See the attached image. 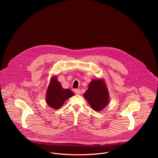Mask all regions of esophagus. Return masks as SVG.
Returning a JSON list of instances; mask_svg holds the SVG:
<instances>
[{
    "label": "esophagus",
    "instance_id": "34e87169",
    "mask_svg": "<svg viewBox=\"0 0 158 158\" xmlns=\"http://www.w3.org/2000/svg\"><path fill=\"white\" fill-rule=\"evenodd\" d=\"M74 93H75V94H77V95H79V94H81V91H80V89H75L74 90Z\"/></svg>",
    "mask_w": 158,
    "mask_h": 158
}]
</instances>
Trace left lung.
Wrapping results in <instances>:
<instances>
[{"instance_id": "1", "label": "left lung", "mask_w": 158, "mask_h": 158, "mask_svg": "<svg viewBox=\"0 0 158 158\" xmlns=\"http://www.w3.org/2000/svg\"><path fill=\"white\" fill-rule=\"evenodd\" d=\"M91 107L96 111L102 110L109 102L107 87L102 79H94L83 94Z\"/></svg>"}]
</instances>
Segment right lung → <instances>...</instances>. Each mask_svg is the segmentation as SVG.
I'll list each match as a JSON object with an SVG mask.
<instances>
[{"mask_svg": "<svg viewBox=\"0 0 158 158\" xmlns=\"http://www.w3.org/2000/svg\"><path fill=\"white\" fill-rule=\"evenodd\" d=\"M74 96V93L69 89H63L57 77H52L46 93V102L49 107L54 109H59L64 102Z\"/></svg>", "mask_w": 158, "mask_h": 158, "instance_id": "add662e5", "label": "right lung"}]
</instances>
